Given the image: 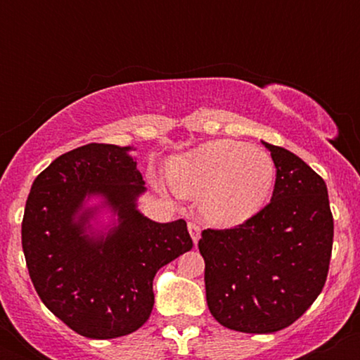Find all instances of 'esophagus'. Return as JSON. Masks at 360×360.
I'll return each mask as SVG.
<instances>
[{"instance_id": "esophagus-1", "label": "esophagus", "mask_w": 360, "mask_h": 360, "mask_svg": "<svg viewBox=\"0 0 360 360\" xmlns=\"http://www.w3.org/2000/svg\"><path fill=\"white\" fill-rule=\"evenodd\" d=\"M188 230H189V233H191V238H193L194 245H196L198 240H200V235H201L200 225H198V223H194V221H189L188 223Z\"/></svg>"}]
</instances>
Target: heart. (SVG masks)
I'll use <instances>...</instances> for the list:
<instances>
[{
    "label": "heart",
    "instance_id": "1",
    "mask_svg": "<svg viewBox=\"0 0 360 360\" xmlns=\"http://www.w3.org/2000/svg\"><path fill=\"white\" fill-rule=\"evenodd\" d=\"M167 177L181 196H201L206 220L230 226L245 221L266 205L276 171L264 150L217 140L172 160Z\"/></svg>",
    "mask_w": 360,
    "mask_h": 360
}]
</instances>
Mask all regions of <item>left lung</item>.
I'll return each instance as SVG.
<instances>
[{
  "label": "left lung",
  "mask_w": 360,
  "mask_h": 360,
  "mask_svg": "<svg viewBox=\"0 0 360 360\" xmlns=\"http://www.w3.org/2000/svg\"><path fill=\"white\" fill-rule=\"evenodd\" d=\"M264 146L276 166L271 203L233 229L203 230L198 243L210 311L243 333L295 323L325 286L333 245L325 181L292 152Z\"/></svg>",
  "instance_id": "obj_1"
}]
</instances>
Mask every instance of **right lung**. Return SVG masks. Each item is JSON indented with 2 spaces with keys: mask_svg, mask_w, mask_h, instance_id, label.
I'll list each match as a JSON object with an SVG mask.
<instances>
[{
  "mask_svg": "<svg viewBox=\"0 0 360 360\" xmlns=\"http://www.w3.org/2000/svg\"><path fill=\"white\" fill-rule=\"evenodd\" d=\"M130 147L88 143L65 152L35 177L25 205L22 247L44 304L82 337L117 338L142 326L154 307L162 266L193 249L184 220L155 223L135 208L146 191ZM103 193L120 225L106 238L84 235L73 214Z\"/></svg>",
  "mask_w": 360,
  "mask_h": 360,
  "instance_id": "right-lung-1",
  "label": "right lung"
}]
</instances>
